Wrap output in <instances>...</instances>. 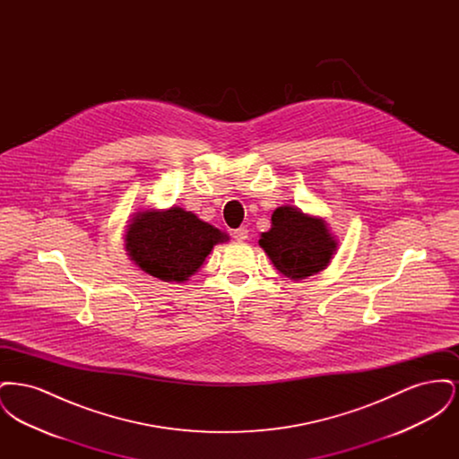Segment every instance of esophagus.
Listing matches in <instances>:
<instances>
[{"label": "esophagus", "mask_w": 459, "mask_h": 459, "mask_svg": "<svg viewBox=\"0 0 459 459\" xmlns=\"http://www.w3.org/2000/svg\"><path fill=\"white\" fill-rule=\"evenodd\" d=\"M247 232H249V230H247V227H239V229H236V230H234V234H232V236H234V239L242 242V240L247 239Z\"/></svg>", "instance_id": "1"}]
</instances>
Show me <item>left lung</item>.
<instances>
[{
    "label": "left lung",
    "instance_id": "obj_1",
    "mask_svg": "<svg viewBox=\"0 0 459 459\" xmlns=\"http://www.w3.org/2000/svg\"><path fill=\"white\" fill-rule=\"evenodd\" d=\"M260 246L275 268L294 281L324 270L337 247L324 220L307 217L294 206L273 212L272 229L263 232Z\"/></svg>",
    "mask_w": 459,
    "mask_h": 459
}]
</instances>
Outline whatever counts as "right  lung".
<instances>
[{"mask_svg":"<svg viewBox=\"0 0 459 459\" xmlns=\"http://www.w3.org/2000/svg\"><path fill=\"white\" fill-rule=\"evenodd\" d=\"M227 239L219 229L182 208L143 212L132 220L126 247L132 262L161 281H187L215 244Z\"/></svg>","mask_w":459,"mask_h":459,"instance_id":"right-lung-1","label":"right lung"}]
</instances>
